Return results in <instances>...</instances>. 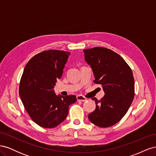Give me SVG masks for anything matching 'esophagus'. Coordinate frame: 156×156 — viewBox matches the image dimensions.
I'll return each mask as SVG.
<instances>
[{
  "label": "esophagus",
  "instance_id": "obj_1",
  "mask_svg": "<svg viewBox=\"0 0 156 156\" xmlns=\"http://www.w3.org/2000/svg\"><path fill=\"white\" fill-rule=\"evenodd\" d=\"M77 100L78 101H87V98L83 96H77Z\"/></svg>",
  "mask_w": 156,
  "mask_h": 156
}]
</instances>
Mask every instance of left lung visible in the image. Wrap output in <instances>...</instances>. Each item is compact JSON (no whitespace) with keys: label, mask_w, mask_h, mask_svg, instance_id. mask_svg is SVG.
<instances>
[{"label":"left lung","mask_w":156,"mask_h":156,"mask_svg":"<svg viewBox=\"0 0 156 156\" xmlns=\"http://www.w3.org/2000/svg\"><path fill=\"white\" fill-rule=\"evenodd\" d=\"M83 51L93 71L94 83L101 84L105 92L100 100L92 98L96 107L88 119L98 127L112 126L124 116L133 100V72L124 58L109 49L96 47Z\"/></svg>","instance_id":"obj_1"}]
</instances>
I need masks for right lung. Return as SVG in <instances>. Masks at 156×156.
I'll return each mask as SVG.
<instances>
[{
  "label": "right lung",
  "instance_id": "right-lung-1",
  "mask_svg": "<svg viewBox=\"0 0 156 156\" xmlns=\"http://www.w3.org/2000/svg\"><path fill=\"white\" fill-rule=\"evenodd\" d=\"M69 53L42 51L28 62L21 78L19 93L31 119L44 128H53L66 119L74 95L56 96L53 88L61 78Z\"/></svg>",
  "mask_w": 156,
  "mask_h": 156
}]
</instances>
